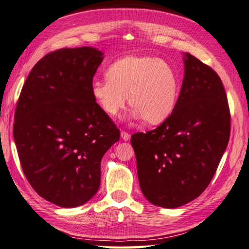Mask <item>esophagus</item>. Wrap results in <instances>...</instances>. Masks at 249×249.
Instances as JSON below:
<instances>
[{"instance_id":"34e87169","label":"esophagus","mask_w":249,"mask_h":249,"mask_svg":"<svg viewBox=\"0 0 249 249\" xmlns=\"http://www.w3.org/2000/svg\"><path fill=\"white\" fill-rule=\"evenodd\" d=\"M121 137H122V140H123V141H128L129 139H131V135H129V133H127V132L122 131L121 132Z\"/></svg>"}]
</instances>
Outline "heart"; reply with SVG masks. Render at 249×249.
<instances>
[{
  "label": "heart",
  "mask_w": 249,
  "mask_h": 249,
  "mask_svg": "<svg viewBox=\"0 0 249 249\" xmlns=\"http://www.w3.org/2000/svg\"><path fill=\"white\" fill-rule=\"evenodd\" d=\"M107 80H93L90 95L103 112L116 117L127 103L131 115L160 124L172 115L179 94V80L168 62L149 55H128L114 62Z\"/></svg>",
  "instance_id": "heart-1"
}]
</instances>
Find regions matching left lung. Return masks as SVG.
<instances>
[{
	"mask_svg": "<svg viewBox=\"0 0 249 249\" xmlns=\"http://www.w3.org/2000/svg\"><path fill=\"white\" fill-rule=\"evenodd\" d=\"M184 66L172 115L131 140L142 193L164 208L183 206L206 189L231 134L230 107L218 75L189 53H184Z\"/></svg>",
	"mask_w": 249,
	"mask_h": 249,
	"instance_id": "1",
	"label": "left lung"
}]
</instances>
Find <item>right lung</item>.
I'll use <instances>...</instances> for the list:
<instances>
[{
	"instance_id": "obj_1",
	"label": "right lung",
	"mask_w": 249,
	"mask_h": 249,
	"mask_svg": "<svg viewBox=\"0 0 249 249\" xmlns=\"http://www.w3.org/2000/svg\"><path fill=\"white\" fill-rule=\"evenodd\" d=\"M103 53L89 46L46 54L19 94L13 135L31 186L57 206L72 208L96 194L101 160L120 129L90 95Z\"/></svg>"
}]
</instances>
